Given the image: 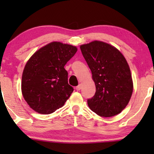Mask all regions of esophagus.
Wrapping results in <instances>:
<instances>
[{"label": "esophagus", "mask_w": 154, "mask_h": 154, "mask_svg": "<svg viewBox=\"0 0 154 154\" xmlns=\"http://www.w3.org/2000/svg\"><path fill=\"white\" fill-rule=\"evenodd\" d=\"M81 89V84L75 87V90H76L77 91H79V90H80Z\"/></svg>", "instance_id": "34e87169"}]
</instances>
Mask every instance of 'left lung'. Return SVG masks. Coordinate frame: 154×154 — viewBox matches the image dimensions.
<instances>
[{
	"mask_svg": "<svg viewBox=\"0 0 154 154\" xmlns=\"http://www.w3.org/2000/svg\"><path fill=\"white\" fill-rule=\"evenodd\" d=\"M80 48L96 87L94 97L88 100V106L100 116L119 114L129 103L133 91L125 57L114 46L100 41L83 44Z\"/></svg>",
	"mask_w": 154,
	"mask_h": 154,
	"instance_id": "left-lung-1",
	"label": "left lung"
}]
</instances>
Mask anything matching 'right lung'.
I'll use <instances>...</instances> for the list:
<instances>
[{
	"mask_svg": "<svg viewBox=\"0 0 154 154\" xmlns=\"http://www.w3.org/2000/svg\"><path fill=\"white\" fill-rule=\"evenodd\" d=\"M75 46L53 41L29 58L22 73L23 97L35 112L49 114L64 106L73 88L68 83L65 64L77 52Z\"/></svg>",
	"mask_w": 154,
	"mask_h": 154,
	"instance_id": "1",
	"label": "right lung"
}]
</instances>
